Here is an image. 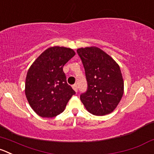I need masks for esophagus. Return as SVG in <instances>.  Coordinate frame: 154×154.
Masks as SVG:
<instances>
[{"label": "esophagus", "instance_id": "1", "mask_svg": "<svg viewBox=\"0 0 154 154\" xmlns=\"http://www.w3.org/2000/svg\"><path fill=\"white\" fill-rule=\"evenodd\" d=\"M72 88H73V89H74V90L76 92H77V84H74V85H73Z\"/></svg>", "mask_w": 154, "mask_h": 154}]
</instances>
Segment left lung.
Listing matches in <instances>:
<instances>
[{
  "label": "left lung",
  "instance_id": "1",
  "mask_svg": "<svg viewBox=\"0 0 154 154\" xmlns=\"http://www.w3.org/2000/svg\"><path fill=\"white\" fill-rule=\"evenodd\" d=\"M85 69L87 90L80 95L86 110L93 115L104 116L113 111L124 91V82L118 64L95 47L77 50Z\"/></svg>",
  "mask_w": 154,
  "mask_h": 154
}]
</instances>
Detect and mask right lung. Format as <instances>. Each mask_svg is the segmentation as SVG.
<instances>
[{"label": "right lung", "mask_w": 154, "mask_h": 154, "mask_svg": "<svg viewBox=\"0 0 154 154\" xmlns=\"http://www.w3.org/2000/svg\"><path fill=\"white\" fill-rule=\"evenodd\" d=\"M75 52L63 47L47 49L33 62L25 79V95L31 108L42 117L64 111L74 89L67 83L63 67Z\"/></svg>", "instance_id": "add662e5"}]
</instances>
